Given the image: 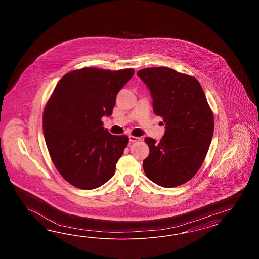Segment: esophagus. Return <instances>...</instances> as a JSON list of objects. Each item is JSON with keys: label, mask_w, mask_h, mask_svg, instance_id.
I'll return each instance as SVG.
<instances>
[{"label": "esophagus", "mask_w": 259, "mask_h": 259, "mask_svg": "<svg viewBox=\"0 0 259 259\" xmlns=\"http://www.w3.org/2000/svg\"><path fill=\"white\" fill-rule=\"evenodd\" d=\"M128 139H130V142H131V143H134V142H137V141L141 140V138L135 137V136H132V135H130Z\"/></svg>", "instance_id": "1"}]
</instances>
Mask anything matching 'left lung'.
Here are the masks:
<instances>
[{
    "mask_svg": "<svg viewBox=\"0 0 259 259\" xmlns=\"http://www.w3.org/2000/svg\"><path fill=\"white\" fill-rule=\"evenodd\" d=\"M153 97L156 116L165 132L160 143L145 138L149 155L143 170L149 180L176 187L193 178L204 162L214 133V116L196 78L169 67H147L137 72Z\"/></svg>",
    "mask_w": 259,
    "mask_h": 259,
    "instance_id": "1",
    "label": "left lung"
}]
</instances>
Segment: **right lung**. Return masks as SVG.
I'll return each instance as SVG.
<instances>
[{"label": "right lung", "mask_w": 259, "mask_h": 259, "mask_svg": "<svg viewBox=\"0 0 259 259\" xmlns=\"http://www.w3.org/2000/svg\"><path fill=\"white\" fill-rule=\"evenodd\" d=\"M133 68L83 67L66 73L44 107V134L51 159L66 182L82 190L103 185L115 174L127 135H112L102 117L112 115L116 94Z\"/></svg>", "instance_id": "obj_1"}]
</instances>
